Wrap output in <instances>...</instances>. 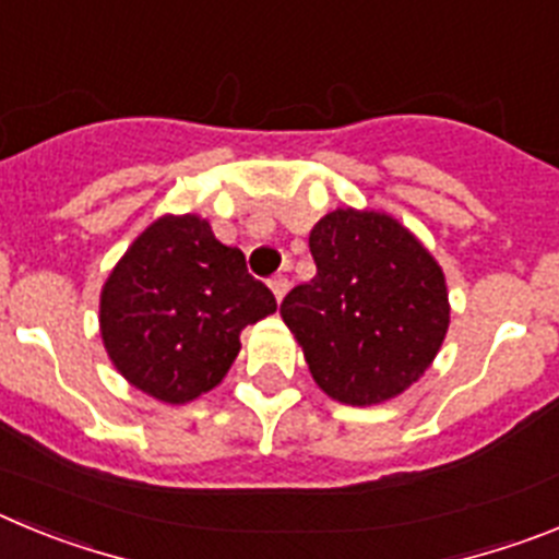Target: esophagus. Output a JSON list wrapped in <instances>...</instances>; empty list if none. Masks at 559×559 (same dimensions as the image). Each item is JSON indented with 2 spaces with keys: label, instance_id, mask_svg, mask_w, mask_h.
Listing matches in <instances>:
<instances>
[{
  "label": "esophagus",
  "instance_id": "34e87169",
  "mask_svg": "<svg viewBox=\"0 0 559 559\" xmlns=\"http://www.w3.org/2000/svg\"><path fill=\"white\" fill-rule=\"evenodd\" d=\"M269 285H271V294H274L276 302H283L285 294H288V276H285V274H276Z\"/></svg>",
  "mask_w": 559,
  "mask_h": 559
}]
</instances>
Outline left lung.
Returning <instances> with one entry per match:
<instances>
[{
	"instance_id": "1",
	"label": "left lung",
	"mask_w": 559,
	"mask_h": 559,
	"mask_svg": "<svg viewBox=\"0 0 559 559\" xmlns=\"http://www.w3.org/2000/svg\"><path fill=\"white\" fill-rule=\"evenodd\" d=\"M316 276L280 316L316 386L344 406H378L414 386L448 324L445 271L389 212L338 206L310 231Z\"/></svg>"
}]
</instances>
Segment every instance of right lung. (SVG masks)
<instances>
[{
    "instance_id": "obj_1",
    "label": "right lung",
    "mask_w": 559,
    "mask_h": 559,
    "mask_svg": "<svg viewBox=\"0 0 559 559\" xmlns=\"http://www.w3.org/2000/svg\"><path fill=\"white\" fill-rule=\"evenodd\" d=\"M276 310L201 215H162L117 260L100 290L114 369L147 397L185 406L212 392L240 353V330Z\"/></svg>"
}]
</instances>
